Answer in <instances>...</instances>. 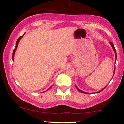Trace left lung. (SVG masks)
Returning <instances> with one entry per match:
<instances>
[{"mask_svg":"<svg viewBox=\"0 0 124 124\" xmlns=\"http://www.w3.org/2000/svg\"><path fill=\"white\" fill-rule=\"evenodd\" d=\"M109 43L111 44V46H112V48H113V49H114V52H115V54H116V49H115V48H114V44H112V42H109ZM115 71V70H114ZM105 87V88H106ZM105 88H104V89H103L102 90H101L100 91H99V92H96V93H100V92H101V91H103L104 89H105ZM76 89L78 90L79 91V92H81V93H85V94H89V93H86V92H83V91H82V90H80V89H78V87H76Z\"/></svg>","mask_w":124,"mask_h":124,"instance_id":"obj_1","label":"left lung"}]
</instances>
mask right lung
Segmentation results:
<instances>
[{"label": "right lung", "mask_w": 124, "mask_h": 124, "mask_svg": "<svg viewBox=\"0 0 124 124\" xmlns=\"http://www.w3.org/2000/svg\"><path fill=\"white\" fill-rule=\"evenodd\" d=\"M23 35H22V36H20V37L18 38V39H17V40L16 44V47H15V49H14L13 52V55H12V58H13H13H14V55H15V54L16 50L17 48V46H18V42H19V41H20V39H21V38H22L23 37ZM49 89H50V88H49Z\"/></svg>", "instance_id": "1"}]
</instances>
